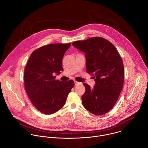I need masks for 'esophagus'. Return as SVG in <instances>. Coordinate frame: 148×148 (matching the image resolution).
I'll return each mask as SVG.
<instances>
[{"instance_id":"1","label":"esophagus","mask_w":148,"mask_h":148,"mask_svg":"<svg viewBox=\"0 0 148 148\" xmlns=\"http://www.w3.org/2000/svg\"><path fill=\"white\" fill-rule=\"evenodd\" d=\"M74 84H75V86H77V85H78V84H80V82H79L78 81H74Z\"/></svg>"}]
</instances>
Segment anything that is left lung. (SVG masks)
Returning <instances> with one entry per match:
<instances>
[{
	"label": "left lung",
	"instance_id": "8db88e82",
	"mask_svg": "<svg viewBox=\"0 0 148 148\" xmlns=\"http://www.w3.org/2000/svg\"><path fill=\"white\" fill-rule=\"evenodd\" d=\"M72 45L85 53L86 71L95 81L93 88L83 84L86 88L81 97L83 106L96 115L107 113L116 103L123 86L124 68L119 53L110 41L100 37Z\"/></svg>",
	"mask_w": 148,
	"mask_h": 148
}]
</instances>
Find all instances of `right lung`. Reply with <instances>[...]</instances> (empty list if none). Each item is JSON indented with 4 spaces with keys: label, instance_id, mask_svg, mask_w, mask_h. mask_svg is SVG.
Wrapping results in <instances>:
<instances>
[{
    "label": "right lung",
    "instance_id": "obj_1",
    "mask_svg": "<svg viewBox=\"0 0 148 148\" xmlns=\"http://www.w3.org/2000/svg\"><path fill=\"white\" fill-rule=\"evenodd\" d=\"M71 44H51L41 47L31 54L25 70V87L34 106L46 115L54 114L66 103L74 86L73 80H56L63 70L62 60Z\"/></svg>",
    "mask_w": 148,
    "mask_h": 148
}]
</instances>
